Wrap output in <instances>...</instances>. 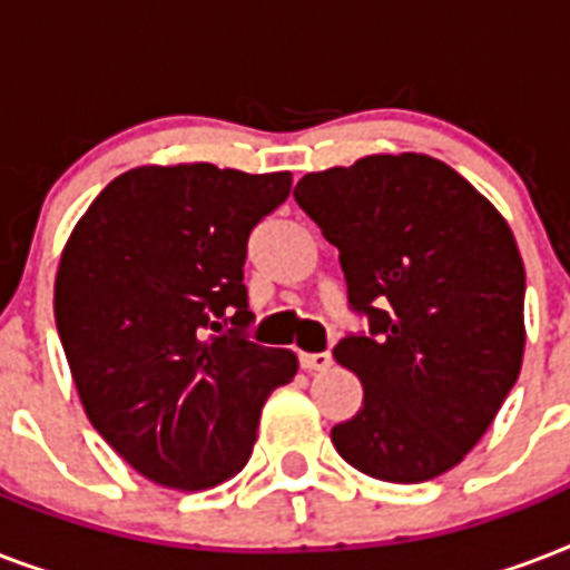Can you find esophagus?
I'll use <instances>...</instances> for the list:
<instances>
[{"label":"esophagus","mask_w":570,"mask_h":570,"mask_svg":"<svg viewBox=\"0 0 570 570\" xmlns=\"http://www.w3.org/2000/svg\"><path fill=\"white\" fill-rule=\"evenodd\" d=\"M298 361H302V366L307 370V373H322V370H328V366L334 364L331 352H304Z\"/></svg>","instance_id":"obj_1"}]
</instances>
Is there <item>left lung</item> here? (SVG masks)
<instances>
[{"label": "left lung", "mask_w": 570, "mask_h": 570, "mask_svg": "<svg viewBox=\"0 0 570 570\" xmlns=\"http://www.w3.org/2000/svg\"><path fill=\"white\" fill-rule=\"evenodd\" d=\"M293 195L340 250L348 304L370 320V334L334 348L364 384V405L331 441L373 479L441 476L476 446L521 373L527 275L509 224L423 154L304 174Z\"/></svg>", "instance_id": "8db88e82"}]
</instances>
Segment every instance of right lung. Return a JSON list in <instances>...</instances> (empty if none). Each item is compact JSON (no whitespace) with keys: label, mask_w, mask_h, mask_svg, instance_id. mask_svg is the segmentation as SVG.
Listing matches in <instances>:
<instances>
[{"label":"right lung","mask_w":570,"mask_h":570,"mask_svg":"<svg viewBox=\"0 0 570 570\" xmlns=\"http://www.w3.org/2000/svg\"><path fill=\"white\" fill-rule=\"evenodd\" d=\"M293 174L141 165L94 197L56 275V325L91 425L156 485L236 476L268 393L298 373L250 343L248 236Z\"/></svg>","instance_id":"1"}]
</instances>
